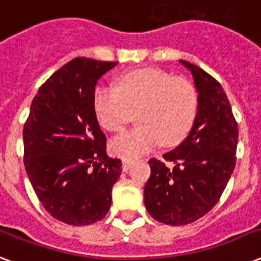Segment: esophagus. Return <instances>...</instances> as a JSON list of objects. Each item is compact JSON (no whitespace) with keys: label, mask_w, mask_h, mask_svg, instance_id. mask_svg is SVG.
I'll use <instances>...</instances> for the list:
<instances>
[{"label":"esophagus","mask_w":261,"mask_h":261,"mask_svg":"<svg viewBox=\"0 0 261 261\" xmlns=\"http://www.w3.org/2000/svg\"><path fill=\"white\" fill-rule=\"evenodd\" d=\"M131 164H133V160L123 159L122 160V169H123V171H124V172L128 171V169H130V167H131Z\"/></svg>","instance_id":"34e87169"}]
</instances>
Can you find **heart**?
Segmentation results:
<instances>
[{
  "label": "heart",
  "mask_w": 261,
  "mask_h": 261,
  "mask_svg": "<svg viewBox=\"0 0 261 261\" xmlns=\"http://www.w3.org/2000/svg\"><path fill=\"white\" fill-rule=\"evenodd\" d=\"M93 108L100 126L112 133L124 130L137 112L141 124L110 143L115 155L133 159L161 143L174 146L184 141L198 115L199 94L186 77L146 67L123 74L116 88L98 85Z\"/></svg>",
  "instance_id": "1"
}]
</instances>
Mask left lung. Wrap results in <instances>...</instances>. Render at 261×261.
Wrapping results in <instances>:
<instances>
[{
	"instance_id": "8db88e82",
	"label": "left lung",
	"mask_w": 261,
	"mask_h": 261,
	"mask_svg": "<svg viewBox=\"0 0 261 261\" xmlns=\"http://www.w3.org/2000/svg\"><path fill=\"white\" fill-rule=\"evenodd\" d=\"M180 62L194 75L198 115L188 137L163 161L149 160L151 174L143 192L149 214L172 226L195 222L218 203L234 171L239 143V124L221 84L194 63Z\"/></svg>"
}]
</instances>
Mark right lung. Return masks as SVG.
I'll return each mask as SVG.
<instances>
[{"label":"right lung","mask_w":261,"mask_h":261,"mask_svg":"<svg viewBox=\"0 0 261 261\" xmlns=\"http://www.w3.org/2000/svg\"><path fill=\"white\" fill-rule=\"evenodd\" d=\"M116 65L85 57L63 65L39 88L24 123L32 188L47 213L67 225L104 218L122 173V161L107 155L93 108L97 80Z\"/></svg>","instance_id":"add662e5"}]
</instances>
